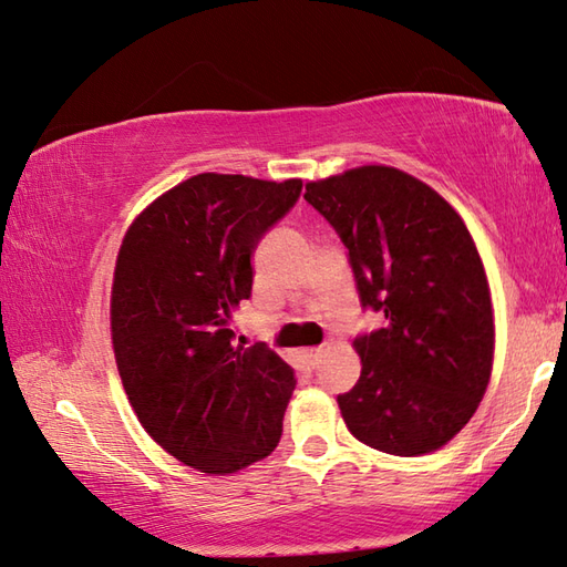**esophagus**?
I'll return each instance as SVG.
<instances>
[{
  "label": "esophagus",
  "instance_id": "34e87169",
  "mask_svg": "<svg viewBox=\"0 0 567 567\" xmlns=\"http://www.w3.org/2000/svg\"><path fill=\"white\" fill-rule=\"evenodd\" d=\"M323 355V346H317V348H309L307 351V358H309V363L311 365H317V360Z\"/></svg>",
  "mask_w": 567,
  "mask_h": 567
}]
</instances>
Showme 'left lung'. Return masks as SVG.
I'll return each instance as SVG.
<instances>
[{"instance_id": "obj_1", "label": "left lung", "mask_w": 567, "mask_h": 567, "mask_svg": "<svg viewBox=\"0 0 567 567\" xmlns=\"http://www.w3.org/2000/svg\"><path fill=\"white\" fill-rule=\"evenodd\" d=\"M305 199L346 246L360 307L384 315L355 336L363 370L336 396L348 431L392 455L441 449L475 414L495 351L473 236L439 192L388 165L309 183Z\"/></svg>"}]
</instances>
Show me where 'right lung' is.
I'll use <instances>...</instances> for the list:
<instances>
[{"label": "right lung", "instance_id": "add662e5", "mask_svg": "<svg viewBox=\"0 0 567 567\" xmlns=\"http://www.w3.org/2000/svg\"><path fill=\"white\" fill-rule=\"evenodd\" d=\"M302 179L195 175L143 212L118 250L112 341L128 402L177 461L226 475L270 455L295 370L265 343L236 346L252 250Z\"/></svg>", "mask_w": 567, "mask_h": 567}]
</instances>
